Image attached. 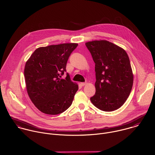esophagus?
Segmentation results:
<instances>
[{
    "label": "esophagus",
    "instance_id": "esophagus-1",
    "mask_svg": "<svg viewBox=\"0 0 155 155\" xmlns=\"http://www.w3.org/2000/svg\"><path fill=\"white\" fill-rule=\"evenodd\" d=\"M86 84H87V82H82V83H81V85H82V86L85 85Z\"/></svg>",
    "mask_w": 155,
    "mask_h": 155
}]
</instances>
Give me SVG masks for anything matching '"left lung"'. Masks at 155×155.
<instances>
[{
  "instance_id": "left-lung-1",
  "label": "left lung",
  "mask_w": 155,
  "mask_h": 155,
  "mask_svg": "<svg viewBox=\"0 0 155 155\" xmlns=\"http://www.w3.org/2000/svg\"><path fill=\"white\" fill-rule=\"evenodd\" d=\"M95 64L96 92L90 101L106 112L120 108L128 98L133 85L129 57L122 48L107 40L85 43Z\"/></svg>"
}]
</instances>
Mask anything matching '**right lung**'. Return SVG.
<instances>
[{
    "label": "right lung",
    "instance_id": "obj_1",
    "mask_svg": "<svg viewBox=\"0 0 155 155\" xmlns=\"http://www.w3.org/2000/svg\"><path fill=\"white\" fill-rule=\"evenodd\" d=\"M78 43H63L37 48L27 60L24 77L28 95L41 112L57 115L71 105L78 84L71 81L66 71L71 53Z\"/></svg>",
    "mask_w": 155,
    "mask_h": 155
}]
</instances>
